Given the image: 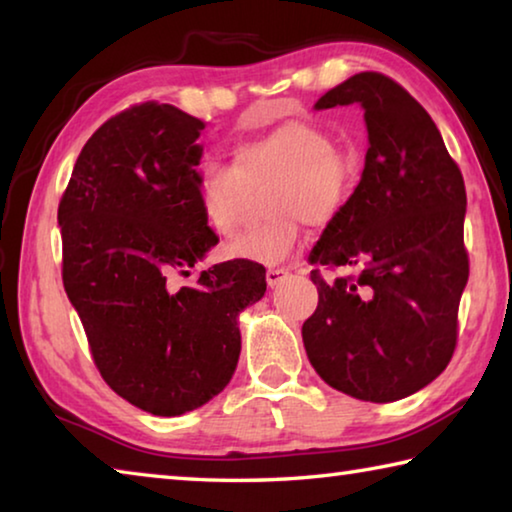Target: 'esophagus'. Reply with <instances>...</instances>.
I'll return each instance as SVG.
<instances>
[{
	"mask_svg": "<svg viewBox=\"0 0 512 512\" xmlns=\"http://www.w3.org/2000/svg\"><path fill=\"white\" fill-rule=\"evenodd\" d=\"M287 275H289L287 268H275V266L268 268V271H266V284H268V287H277V284H280Z\"/></svg>",
	"mask_w": 512,
	"mask_h": 512,
	"instance_id": "1",
	"label": "esophagus"
}]
</instances>
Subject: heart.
Instances as JSON below:
<instances>
[{
  "label": "heart",
  "instance_id": "heart-1",
  "mask_svg": "<svg viewBox=\"0 0 512 512\" xmlns=\"http://www.w3.org/2000/svg\"><path fill=\"white\" fill-rule=\"evenodd\" d=\"M232 164L205 160L196 189L207 223L221 237L239 228L248 189H266V214L275 216L257 230L230 241L225 255L257 264H280L300 241V219L323 225L339 216L352 198L359 164L350 149L334 144L325 128L287 121L232 149Z\"/></svg>",
  "mask_w": 512,
  "mask_h": 512
}]
</instances>
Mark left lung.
<instances>
[{"label":"left lung","mask_w":512,"mask_h":512,"mask_svg":"<svg viewBox=\"0 0 512 512\" xmlns=\"http://www.w3.org/2000/svg\"><path fill=\"white\" fill-rule=\"evenodd\" d=\"M359 103L368 128L361 180L327 223L309 262L350 275L325 280L302 325L311 366L363 402H395L431 384L452 359L470 275L465 183L429 112L400 83L361 72L316 101Z\"/></svg>","instance_id":"obj_1"}]
</instances>
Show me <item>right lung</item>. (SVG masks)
Masks as SVG:
<instances>
[{
	"mask_svg": "<svg viewBox=\"0 0 512 512\" xmlns=\"http://www.w3.org/2000/svg\"><path fill=\"white\" fill-rule=\"evenodd\" d=\"M205 121L146 101L97 128L58 205L63 284L106 384L146 413L183 415L235 375L237 318L264 296L266 268L214 264L219 244L196 189Z\"/></svg>",
	"mask_w": 512,
	"mask_h": 512,
	"instance_id": "obj_1",
	"label": "right lung"
}]
</instances>
